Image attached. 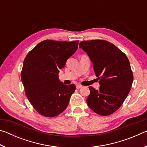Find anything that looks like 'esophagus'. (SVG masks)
<instances>
[{
	"instance_id": "34e87169",
	"label": "esophagus",
	"mask_w": 147,
	"mask_h": 147,
	"mask_svg": "<svg viewBox=\"0 0 147 147\" xmlns=\"http://www.w3.org/2000/svg\"><path fill=\"white\" fill-rule=\"evenodd\" d=\"M76 87L77 89H80V88H81L82 87V86L80 85V84H77V85L76 86Z\"/></svg>"
}]
</instances>
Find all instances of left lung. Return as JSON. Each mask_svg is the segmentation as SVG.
Masks as SVG:
<instances>
[{"label": "left lung", "instance_id": "8db88e82", "mask_svg": "<svg viewBox=\"0 0 147 147\" xmlns=\"http://www.w3.org/2000/svg\"><path fill=\"white\" fill-rule=\"evenodd\" d=\"M80 48L88 54L100 84L98 90L89 87V108L100 115H109L120 108L127 97L134 76L127 56L105 40L83 41Z\"/></svg>", "mask_w": 147, "mask_h": 147}]
</instances>
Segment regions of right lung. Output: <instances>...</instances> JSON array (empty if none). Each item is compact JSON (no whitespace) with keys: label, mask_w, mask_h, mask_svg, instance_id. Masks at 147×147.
I'll list each match as a JSON object with an SVG mask.
<instances>
[{"label":"right lung","mask_w":147,"mask_h":147,"mask_svg":"<svg viewBox=\"0 0 147 147\" xmlns=\"http://www.w3.org/2000/svg\"><path fill=\"white\" fill-rule=\"evenodd\" d=\"M78 41L45 40L29 52L23 62L21 78L26 97L41 115L54 117L67 108L76 89L74 84L59 81V69L78 49Z\"/></svg>","instance_id":"obj_1"}]
</instances>
